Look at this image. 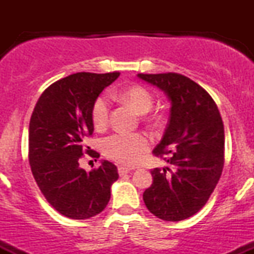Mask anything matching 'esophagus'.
Here are the masks:
<instances>
[{"instance_id":"34e87169","label":"esophagus","mask_w":254,"mask_h":254,"mask_svg":"<svg viewBox=\"0 0 254 254\" xmlns=\"http://www.w3.org/2000/svg\"><path fill=\"white\" fill-rule=\"evenodd\" d=\"M130 168H127V167H125V166H119L118 167V173H119V176H124V174H127V173H130Z\"/></svg>"}]
</instances>
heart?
I'll use <instances>...</instances> for the list:
<instances>
[{
  "mask_svg": "<svg viewBox=\"0 0 254 254\" xmlns=\"http://www.w3.org/2000/svg\"><path fill=\"white\" fill-rule=\"evenodd\" d=\"M124 101L129 103L137 112L144 115L153 106V97L144 87L132 86L118 93ZM110 100L107 95L95 99L92 107V121L97 129H104L109 123ZM149 147L143 133H113L103 141V151L109 159L123 165H135Z\"/></svg>",
  "mask_w": 254,
  "mask_h": 254,
  "instance_id": "heart-1",
  "label": "heart"
}]
</instances>
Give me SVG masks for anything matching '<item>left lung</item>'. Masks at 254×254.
<instances>
[{
  "mask_svg": "<svg viewBox=\"0 0 254 254\" xmlns=\"http://www.w3.org/2000/svg\"><path fill=\"white\" fill-rule=\"evenodd\" d=\"M171 101L170 121L156 155H171L172 166L150 172L153 184L143 193L145 206L164 221L191 217L208 202L224 162V129L220 111L205 89L184 75L138 74Z\"/></svg>",
  "mask_w": 254,
  "mask_h": 254,
  "instance_id": "8db88e82",
  "label": "left lung"
}]
</instances>
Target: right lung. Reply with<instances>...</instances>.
<instances>
[{
	"mask_svg": "<svg viewBox=\"0 0 254 254\" xmlns=\"http://www.w3.org/2000/svg\"><path fill=\"white\" fill-rule=\"evenodd\" d=\"M118 76L119 72L69 75L44 90L32 113L28 129L32 173L46 200L72 220L100 214L119 177L117 167L107 160L89 173L78 164L84 141L94 131L93 104Z\"/></svg>",
	"mask_w": 254,
	"mask_h": 254,
	"instance_id": "right-lung-1",
	"label": "right lung"
}]
</instances>
